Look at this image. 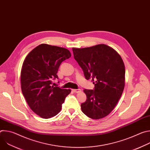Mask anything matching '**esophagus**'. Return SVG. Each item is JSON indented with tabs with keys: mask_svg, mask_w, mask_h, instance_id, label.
Masks as SVG:
<instances>
[{
	"mask_svg": "<svg viewBox=\"0 0 150 150\" xmlns=\"http://www.w3.org/2000/svg\"><path fill=\"white\" fill-rule=\"evenodd\" d=\"M72 90L74 93H78L81 91V90H80V89H72Z\"/></svg>",
	"mask_w": 150,
	"mask_h": 150,
	"instance_id": "34e87169",
	"label": "esophagus"
}]
</instances>
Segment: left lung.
I'll return each mask as SVG.
<instances>
[{"instance_id": "left-lung-1", "label": "left lung", "mask_w": 150, "mask_h": 150, "mask_svg": "<svg viewBox=\"0 0 150 150\" xmlns=\"http://www.w3.org/2000/svg\"><path fill=\"white\" fill-rule=\"evenodd\" d=\"M72 51L85 79H91L95 83L94 90H83L87 100L81 104V110L93 119L104 117L113 110L124 89L125 69L122 59L113 48L103 44L72 48Z\"/></svg>"}]
</instances>
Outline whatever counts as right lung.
Returning <instances> with one entry per match:
<instances>
[{
  "label": "right lung",
  "instance_id": "1",
  "mask_svg": "<svg viewBox=\"0 0 150 150\" xmlns=\"http://www.w3.org/2000/svg\"><path fill=\"white\" fill-rule=\"evenodd\" d=\"M71 56L65 48L41 44L30 52L24 61L21 90L31 109L42 118L49 119L59 113L71 93L70 89L52 85V80L58 79L61 63Z\"/></svg>",
  "mask_w": 150,
  "mask_h": 150
}]
</instances>
